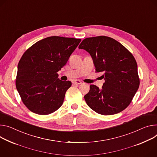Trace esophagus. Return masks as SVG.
<instances>
[{
	"label": "esophagus",
	"instance_id": "esophagus-1",
	"mask_svg": "<svg viewBox=\"0 0 157 157\" xmlns=\"http://www.w3.org/2000/svg\"><path fill=\"white\" fill-rule=\"evenodd\" d=\"M73 83L74 84L78 85V84H81L82 82H81V81H79V80H75V81H74L73 82Z\"/></svg>",
	"mask_w": 157,
	"mask_h": 157
}]
</instances>
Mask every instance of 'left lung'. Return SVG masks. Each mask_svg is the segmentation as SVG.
I'll return each instance as SVG.
<instances>
[{
    "instance_id": "left-lung-1",
    "label": "left lung",
    "mask_w": 157,
    "mask_h": 157,
    "mask_svg": "<svg viewBox=\"0 0 157 157\" xmlns=\"http://www.w3.org/2000/svg\"><path fill=\"white\" fill-rule=\"evenodd\" d=\"M79 49L88 52L96 73H102L101 90L90 85L84 96L88 106L102 115L118 113L130 104L140 86L137 63L133 54L119 42L100 36L84 39Z\"/></svg>"
}]
</instances>
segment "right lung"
Masks as SVG:
<instances>
[{
    "label": "right lung",
    "instance_id": "add662e5",
    "mask_svg": "<svg viewBox=\"0 0 157 157\" xmlns=\"http://www.w3.org/2000/svg\"><path fill=\"white\" fill-rule=\"evenodd\" d=\"M81 39L51 36L36 42L23 54L17 66V90L31 111L46 115L63 105L71 81L57 73L64 66Z\"/></svg>",
    "mask_w": 157,
    "mask_h": 157
}]
</instances>
